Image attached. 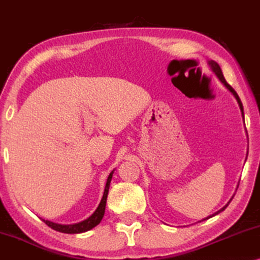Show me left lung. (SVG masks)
Returning a JSON list of instances; mask_svg holds the SVG:
<instances>
[{"label":"left lung","mask_w":260,"mask_h":260,"mask_svg":"<svg viewBox=\"0 0 260 260\" xmlns=\"http://www.w3.org/2000/svg\"><path fill=\"white\" fill-rule=\"evenodd\" d=\"M208 66H209V67H211V70L213 71V72H214V73H215V76H216V77H218V79H219L220 81H221V83L223 84V86H225V87L227 88V90H229V91L231 92V93H232V94L234 95V98H236V99H237L238 104H239V108H240L241 115H243V118H244V108H243V104H241V101H240L239 95H238V94H237V92L233 90V87H232V86H231V85H229V84H227V81L225 80V78H223L222 71H221V69H220L219 63H218V62H215V61H214V60H209V61H208ZM232 199H233V197H232ZM232 199H231V200H230L229 202H227V205H226V206H223V207H222L221 209H219V211H218V212H215V213H214V214H212V215H209V216H207V218H206V219H209V218H212V216H214V215H216V214H219V213H220V212H222V211H223V209H225V208L227 207V206H229V204H230V202H231V201H232ZM206 219H202V220H206Z\"/></svg>","instance_id":"1"}]
</instances>
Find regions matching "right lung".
Wrapping results in <instances>:
<instances>
[{"instance_id":"1","label":"right lung","mask_w":260,"mask_h":260,"mask_svg":"<svg viewBox=\"0 0 260 260\" xmlns=\"http://www.w3.org/2000/svg\"><path fill=\"white\" fill-rule=\"evenodd\" d=\"M113 172H115V170H112V172L110 173V175H109V177H108V181H106L104 194H103V198H102V200H101V204L98 205L97 209H95L94 213H93V214H92L91 216H88V218H87L86 220H84V221L78 222V223H72V225H61V223L52 222V221H49V220H44L46 225L49 226V227H51V229H53V230L58 231V232L69 233V234L83 233V232H86V231H90V230L93 229V227L97 226L98 223L102 221L103 216H104L105 206H106V199H108L110 182H111Z\"/></svg>"}]
</instances>
